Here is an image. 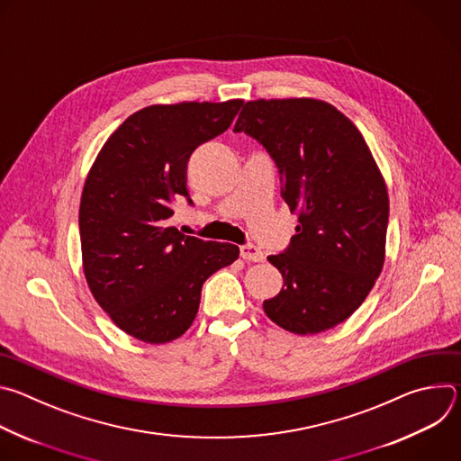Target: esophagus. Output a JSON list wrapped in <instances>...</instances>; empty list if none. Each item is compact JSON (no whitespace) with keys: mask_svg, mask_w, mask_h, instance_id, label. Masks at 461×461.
<instances>
[{"mask_svg":"<svg viewBox=\"0 0 461 461\" xmlns=\"http://www.w3.org/2000/svg\"><path fill=\"white\" fill-rule=\"evenodd\" d=\"M240 257L251 262H262L265 260V253H262L255 244H244L240 246Z\"/></svg>","mask_w":461,"mask_h":461,"instance_id":"esophagus-1","label":"esophagus"}]
</instances>
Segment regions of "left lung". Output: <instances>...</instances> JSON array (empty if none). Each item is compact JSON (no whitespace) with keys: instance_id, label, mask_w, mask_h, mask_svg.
I'll list each match as a JSON object with an SVG mask.
<instances>
[{"instance_id":"left-lung-1","label":"left lung","mask_w":461,"mask_h":461,"mask_svg":"<svg viewBox=\"0 0 461 461\" xmlns=\"http://www.w3.org/2000/svg\"><path fill=\"white\" fill-rule=\"evenodd\" d=\"M233 131L267 148L299 217L285 253L268 257L285 285L262 308L292 334L334 328L361 306L384 262L388 193L363 135L315 98L246 102Z\"/></svg>"}]
</instances>
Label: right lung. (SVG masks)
Listing matches in <instances>:
<instances>
[{
  "label": "right lung",
  "instance_id": "obj_1",
  "mask_svg": "<svg viewBox=\"0 0 461 461\" xmlns=\"http://www.w3.org/2000/svg\"><path fill=\"white\" fill-rule=\"evenodd\" d=\"M242 100L149 105L100 149L82 191L84 274L96 303L125 334L164 345L199 312L204 281L239 248L169 226L175 199L191 203L187 160L231 125Z\"/></svg>",
  "mask_w": 461,
  "mask_h": 461
}]
</instances>
